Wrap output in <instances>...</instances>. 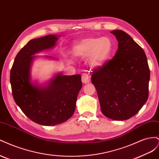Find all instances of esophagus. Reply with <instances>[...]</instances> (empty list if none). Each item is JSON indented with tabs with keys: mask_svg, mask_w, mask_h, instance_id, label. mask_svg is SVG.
<instances>
[{
	"mask_svg": "<svg viewBox=\"0 0 159 159\" xmlns=\"http://www.w3.org/2000/svg\"><path fill=\"white\" fill-rule=\"evenodd\" d=\"M81 81H82V82L84 84H87L89 82L90 78L88 74L87 73L82 74V75H81Z\"/></svg>",
	"mask_w": 159,
	"mask_h": 159,
	"instance_id": "34e87169",
	"label": "esophagus"
}]
</instances>
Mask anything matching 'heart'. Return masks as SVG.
Wrapping results in <instances>:
<instances>
[{"instance_id":"1","label":"heart","mask_w":159,"mask_h":159,"mask_svg":"<svg viewBox=\"0 0 159 159\" xmlns=\"http://www.w3.org/2000/svg\"><path fill=\"white\" fill-rule=\"evenodd\" d=\"M113 43L109 37H89L76 42L72 47L73 55L78 58L88 57L92 68L102 66L111 56Z\"/></svg>"}]
</instances>
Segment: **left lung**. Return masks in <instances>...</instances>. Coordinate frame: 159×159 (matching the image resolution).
<instances>
[{
    "instance_id": "1",
    "label": "left lung",
    "mask_w": 159,
    "mask_h": 159,
    "mask_svg": "<svg viewBox=\"0 0 159 159\" xmlns=\"http://www.w3.org/2000/svg\"><path fill=\"white\" fill-rule=\"evenodd\" d=\"M118 49L112 59L94 70L91 82L101 111L109 119L123 121L137 114L148 97L150 70L142 48L123 30L111 32Z\"/></svg>"
}]
</instances>
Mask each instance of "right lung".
Masks as SVG:
<instances>
[{"label": "right lung", "mask_w": 159, "mask_h": 159, "mask_svg": "<svg viewBox=\"0 0 159 159\" xmlns=\"http://www.w3.org/2000/svg\"><path fill=\"white\" fill-rule=\"evenodd\" d=\"M57 40L56 36L51 34L30 40L17 54L11 71L12 93L16 103L32 121L46 126L64 123L73 115L82 88L80 74H57L46 87L30 82L32 56L53 47Z\"/></svg>", "instance_id": "obj_1"}]
</instances>
